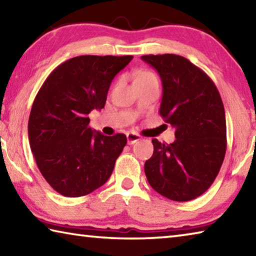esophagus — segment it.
I'll return each instance as SVG.
<instances>
[{
    "label": "esophagus",
    "instance_id": "34e87169",
    "mask_svg": "<svg viewBox=\"0 0 256 256\" xmlns=\"http://www.w3.org/2000/svg\"><path fill=\"white\" fill-rule=\"evenodd\" d=\"M126 138H128V144H136V141L141 140V136H138V134L134 133V132H128L126 134Z\"/></svg>",
    "mask_w": 256,
    "mask_h": 256
}]
</instances>
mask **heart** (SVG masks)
<instances>
[{"instance_id": "obj_1", "label": "heart", "mask_w": 256, "mask_h": 256, "mask_svg": "<svg viewBox=\"0 0 256 256\" xmlns=\"http://www.w3.org/2000/svg\"><path fill=\"white\" fill-rule=\"evenodd\" d=\"M152 76V73H150V72H142V73H140V76H138V78H142V76ZM136 78V79H138Z\"/></svg>"}]
</instances>
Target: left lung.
I'll list each match as a JSON object with an SVG mask.
<instances>
[{
	"instance_id": "1",
	"label": "left lung",
	"mask_w": 256,
	"mask_h": 256,
	"mask_svg": "<svg viewBox=\"0 0 256 256\" xmlns=\"http://www.w3.org/2000/svg\"><path fill=\"white\" fill-rule=\"evenodd\" d=\"M159 73L162 99L159 114L175 128L170 144L152 138L154 154L144 164L149 184L172 201H190L214 183L227 146L224 108L209 76L175 54L144 55Z\"/></svg>"
}]
</instances>
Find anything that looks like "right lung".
<instances>
[{
    "label": "right lung",
    "mask_w": 256,
    "mask_h": 256,
    "mask_svg": "<svg viewBox=\"0 0 256 256\" xmlns=\"http://www.w3.org/2000/svg\"><path fill=\"white\" fill-rule=\"evenodd\" d=\"M132 55H81L50 73L34 98L28 122L30 148L42 175L56 192L84 196L110 178L126 136L89 128V112L105 107L114 76Z\"/></svg>",
    "instance_id": "obj_1"
}]
</instances>
